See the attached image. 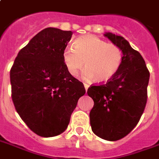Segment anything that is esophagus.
<instances>
[{"mask_svg":"<svg viewBox=\"0 0 159 159\" xmlns=\"http://www.w3.org/2000/svg\"><path fill=\"white\" fill-rule=\"evenodd\" d=\"M84 88H85L86 91H87V90H88V89H89V84H87V83H84Z\"/></svg>","mask_w":159,"mask_h":159,"instance_id":"esophagus-1","label":"esophagus"}]
</instances>
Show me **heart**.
I'll use <instances>...</instances> for the list:
<instances>
[{
	"instance_id": "heart-1",
	"label": "heart",
	"mask_w": 159,
	"mask_h": 159,
	"mask_svg": "<svg viewBox=\"0 0 159 159\" xmlns=\"http://www.w3.org/2000/svg\"><path fill=\"white\" fill-rule=\"evenodd\" d=\"M73 46L66 47L62 52L65 66L71 76H76L86 65L88 67L83 70V78L104 83L112 79L121 66V50L96 35L77 38Z\"/></svg>"
}]
</instances>
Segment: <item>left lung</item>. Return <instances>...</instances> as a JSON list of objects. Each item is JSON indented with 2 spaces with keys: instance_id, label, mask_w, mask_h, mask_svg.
I'll use <instances>...</instances> for the list:
<instances>
[{
  "instance_id": "1",
  "label": "left lung",
  "mask_w": 159,
  "mask_h": 159,
  "mask_svg": "<svg viewBox=\"0 0 159 159\" xmlns=\"http://www.w3.org/2000/svg\"><path fill=\"white\" fill-rule=\"evenodd\" d=\"M103 35L121 50L123 62L112 79L88 89L94 102L89 116L93 133L114 142L128 135L139 121L147 103L150 74L141 54L126 39L112 33Z\"/></svg>"
}]
</instances>
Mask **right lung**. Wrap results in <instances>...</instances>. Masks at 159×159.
I'll return each instance as SVG.
<instances>
[{"label":"right lung","mask_w":159,"mask_h":159,"mask_svg":"<svg viewBox=\"0 0 159 159\" xmlns=\"http://www.w3.org/2000/svg\"><path fill=\"white\" fill-rule=\"evenodd\" d=\"M72 34L43 29L18 52L11 68L15 109L29 129L43 137L64 132L77 101L86 93L62 59Z\"/></svg>","instance_id":"add662e5"}]
</instances>
